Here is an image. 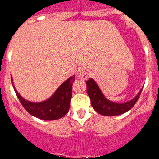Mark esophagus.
I'll return each instance as SVG.
<instances>
[{
	"instance_id": "obj_1",
	"label": "esophagus",
	"mask_w": 159,
	"mask_h": 159,
	"mask_svg": "<svg viewBox=\"0 0 159 159\" xmlns=\"http://www.w3.org/2000/svg\"><path fill=\"white\" fill-rule=\"evenodd\" d=\"M77 75L79 78L84 79V80H87L88 78V71L86 67H80L77 71Z\"/></svg>"
}]
</instances>
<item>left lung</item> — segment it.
Returning <instances> with one entry per match:
<instances>
[{"label":"left lung","mask_w":159,"mask_h":159,"mask_svg":"<svg viewBox=\"0 0 159 159\" xmlns=\"http://www.w3.org/2000/svg\"><path fill=\"white\" fill-rule=\"evenodd\" d=\"M86 84L87 92L90 97L94 110L100 115L107 116H119L130 110L138 101L143 90L141 89L139 94L132 100L124 103H116L107 100L105 98L96 83L92 79L90 78L88 81H86Z\"/></svg>","instance_id":"8db88e82"}]
</instances>
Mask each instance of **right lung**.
<instances>
[{"instance_id": "1", "label": "right lung", "mask_w": 159, "mask_h": 159, "mask_svg": "<svg viewBox=\"0 0 159 159\" xmlns=\"http://www.w3.org/2000/svg\"><path fill=\"white\" fill-rule=\"evenodd\" d=\"M11 79L12 78L11 76ZM75 80L73 75L64 81L51 98L41 102H31L23 99L14 88L16 96L25 109L30 115L43 120H56L68 112L71 99V87Z\"/></svg>"}]
</instances>
